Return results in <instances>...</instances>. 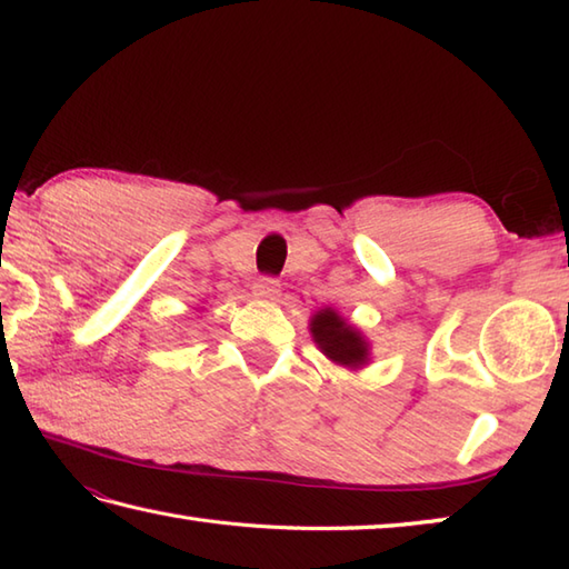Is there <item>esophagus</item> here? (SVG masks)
Wrapping results in <instances>:
<instances>
[{
	"label": "esophagus",
	"instance_id": "obj_1",
	"mask_svg": "<svg viewBox=\"0 0 569 569\" xmlns=\"http://www.w3.org/2000/svg\"><path fill=\"white\" fill-rule=\"evenodd\" d=\"M281 291V283H278V278L273 276H261L257 283H253V296L261 298V300H273Z\"/></svg>",
	"mask_w": 569,
	"mask_h": 569
}]
</instances>
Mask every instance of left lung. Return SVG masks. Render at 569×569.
I'll list each match as a JSON object with an SVG mask.
<instances>
[{
    "label": "left lung",
    "mask_w": 569,
    "mask_h": 569,
    "mask_svg": "<svg viewBox=\"0 0 569 569\" xmlns=\"http://www.w3.org/2000/svg\"><path fill=\"white\" fill-rule=\"evenodd\" d=\"M310 330L322 352L332 361H337V365L359 367L367 361V342L361 340V335L349 328L335 310H320L318 316L312 318Z\"/></svg>",
    "instance_id": "obj_1"
}]
</instances>
